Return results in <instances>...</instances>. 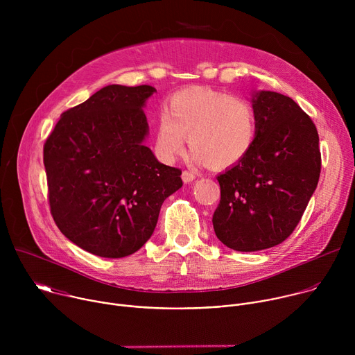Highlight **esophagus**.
<instances>
[{
    "label": "esophagus",
    "instance_id": "esophagus-1",
    "mask_svg": "<svg viewBox=\"0 0 355 355\" xmlns=\"http://www.w3.org/2000/svg\"><path fill=\"white\" fill-rule=\"evenodd\" d=\"M182 181L185 182V184H189V182H192L193 180H195V174L193 173H191V171H182Z\"/></svg>",
    "mask_w": 355,
    "mask_h": 355
}]
</instances>
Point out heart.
Segmentation results:
<instances>
[{
  "instance_id": "b5f03b06",
  "label": "heart",
  "mask_w": 355,
  "mask_h": 355,
  "mask_svg": "<svg viewBox=\"0 0 355 355\" xmlns=\"http://www.w3.org/2000/svg\"><path fill=\"white\" fill-rule=\"evenodd\" d=\"M257 114L247 99L192 87L175 92L157 118L155 150L164 163L182 153L185 136L192 159L215 170L236 166L247 157L257 137Z\"/></svg>"
}]
</instances>
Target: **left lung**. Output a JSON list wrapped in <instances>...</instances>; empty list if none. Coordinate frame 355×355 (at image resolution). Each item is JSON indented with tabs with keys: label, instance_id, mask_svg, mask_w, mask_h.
I'll use <instances>...</instances> for the list:
<instances>
[{
	"label": "left lung",
	"instance_id": "obj_1",
	"mask_svg": "<svg viewBox=\"0 0 355 355\" xmlns=\"http://www.w3.org/2000/svg\"><path fill=\"white\" fill-rule=\"evenodd\" d=\"M257 137L244 160L218 175L216 237L236 251L282 243L305 212L320 177L319 135L295 101L274 91L251 96Z\"/></svg>",
	"mask_w": 355,
	"mask_h": 355
}]
</instances>
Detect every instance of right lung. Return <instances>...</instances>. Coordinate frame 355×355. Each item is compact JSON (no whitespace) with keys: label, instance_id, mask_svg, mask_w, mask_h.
<instances>
[{"label":"right lung","instance_id":"1","mask_svg":"<svg viewBox=\"0 0 355 355\" xmlns=\"http://www.w3.org/2000/svg\"><path fill=\"white\" fill-rule=\"evenodd\" d=\"M150 85H107L62 114L43 147L50 212L76 245L105 259L136 252L155 232L181 170L146 144Z\"/></svg>","mask_w":355,"mask_h":355}]
</instances>
